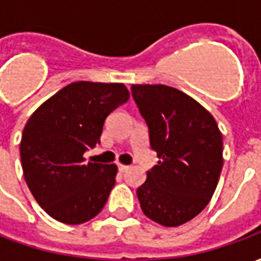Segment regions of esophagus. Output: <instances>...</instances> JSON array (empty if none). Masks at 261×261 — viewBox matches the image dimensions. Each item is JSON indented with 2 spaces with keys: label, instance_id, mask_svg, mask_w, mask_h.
<instances>
[{
  "label": "esophagus",
  "instance_id": "1",
  "mask_svg": "<svg viewBox=\"0 0 261 261\" xmlns=\"http://www.w3.org/2000/svg\"><path fill=\"white\" fill-rule=\"evenodd\" d=\"M127 169H128V166H125V165H119L120 173H124V172H127Z\"/></svg>",
  "mask_w": 261,
  "mask_h": 261
}]
</instances>
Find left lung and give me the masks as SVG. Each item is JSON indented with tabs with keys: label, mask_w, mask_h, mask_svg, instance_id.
<instances>
[{
	"label": "left lung",
	"mask_w": 261,
	"mask_h": 261,
	"mask_svg": "<svg viewBox=\"0 0 261 261\" xmlns=\"http://www.w3.org/2000/svg\"><path fill=\"white\" fill-rule=\"evenodd\" d=\"M158 165L137 189L142 213L164 226L193 219L213 197L222 170V134L211 114L166 85H131Z\"/></svg>",
	"instance_id": "left-lung-1"
}]
</instances>
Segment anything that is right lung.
<instances>
[{"label": "right lung", "instance_id": "obj_1", "mask_svg": "<svg viewBox=\"0 0 261 261\" xmlns=\"http://www.w3.org/2000/svg\"><path fill=\"white\" fill-rule=\"evenodd\" d=\"M123 84L72 82L28 120L20 161L39 205L60 222L84 224L102 211L116 183V165L86 164L84 153L100 144L105 120L128 100Z\"/></svg>", "mask_w": 261, "mask_h": 261}]
</instances>
